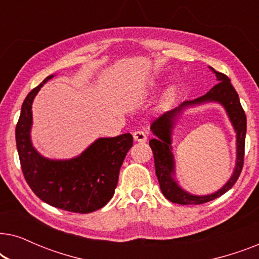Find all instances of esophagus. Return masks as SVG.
I'll return each instance as SVG.
<instances>
[{
	"instance_id": "1",
	"label": "esophagus",
	"mask_w": 259,
	"mask_h": 259,
	"mask_svg": "<svg viewBox=\"0 0 259 259\" xmlns=\"http://www.w3.org/2000/svg\"><path fill=\"white\" fill-rule=\"evenodd\" d=\"M133 138L138 143H146L147 140L146 134L143 131H136V132H133Z\"/></svg>"
}]
</instances>
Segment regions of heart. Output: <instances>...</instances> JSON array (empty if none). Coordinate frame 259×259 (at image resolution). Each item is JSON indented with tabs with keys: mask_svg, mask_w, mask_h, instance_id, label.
I'll use <instances>...</instances> for the list:
<instances>
[{
	"mask_svg": "<svg viewBox=\"0 0 259 259\" xmlns=\"http://www.w3.org/2000/svg\"><path fill=\"white\" fill-rule=\"evenodd\" d=\"M160 86H161V81H158V80L151 81V82L148 83V88H150L151 91L158 90ZM177 97H178V90H177L175 84H171V86L166 88L164 93L161 94L160 101H159V107L161 109H168L173 104H175V101L177 100Z\"/></svg>",
	"mask_w": 259,
	"mask_h": 259,
	"instance_id": "obj_1",
	"label": "heart"
}]
</instances>
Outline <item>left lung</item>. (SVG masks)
I'll return each instance as SVG.
<instances>
[{
    "label": "left lung",
    "mask_w": 259,
    "mask_h": 259,
    "mask_svg": "<svg viewBox=\"0 0 259 259\" xmlns=\"http://www.w3.org/2000/svg\"><path fill=\"white\" fill-rule=\"evenodd\" d=\"M210 68L215 74V77L218 80V83L215 86L212 87L203 97L194 99V100L184 101L178 107L164 113L157 120H154L151 125V131L155 136V138L150 140V146L154 155L155 175H157L162 194L169 201L176 204L199 205L223 196L235 185L243 168L244 147H245L246 136V115L244 113L242 105H240L238 94L230 82L231 80L225 74L215 72L212 67ZM206 102H217L222 104L227 111L236 132L237 158L232 178L224 187L211 195L196 196L183 190L175 180V163L171 152V132L176 120L185 109L193 105L206 103Z\"/></svg>",
    "instance_id": "left-lung-1"
}]
</instances>
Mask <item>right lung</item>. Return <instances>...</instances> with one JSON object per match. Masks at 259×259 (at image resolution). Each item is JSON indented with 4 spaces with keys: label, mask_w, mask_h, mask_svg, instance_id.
Masks as SVG:
<instances>
[{
    "label": "right lung",
    "mask_w": 259,
    "mask_h": 259,
    "mask_svg": "<svg viewBox=\"0 0 259 259\" xmlns=\"http://www.w3.org/2000/svg\"><path fill=\"white\" fill-rule=\"evenodd\" d=\"M54 76H47L35 87L21 107L15 131L21 167L28 185L42 201L65 211L91 213L112 199L133 137L125 133L114 138H99L80 155L66 160L41 155L30 139L31 105L41 87Z\"/></svg>",
    "instance_id": "add662e5"
}]
</instances>
